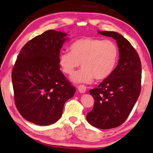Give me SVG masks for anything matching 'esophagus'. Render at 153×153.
<instances>
[{
    "label": "esophagus",
    "instance_id": "1",
    "mask_svg": "<svg viewBox=\"0 0 153 153\" xmlns=\"http://www.w3.org/2000/svg\"><path fill=\"white\" fill-rule=\"evenodd\" d=\"M77 88H78L79 92L80 93H85L86 91V87L85 85H79V86L77 87Z\"/></svg>",
    "mask_w": 153,
    "mask_h": 153
}]
</instances>
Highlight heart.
Masks as SVG:
<instances>
[{
  "mask_svg": "<svg viewBox=\"0 0 153 153\" xmlns=\"http://www.w3.org/2000/svg\"><path fill=\"white\" fill-rule=\"evenodd\" d=\"M71 52H63L59 62L67 75H72L80 66L83 68L75 73L72 80L76 83H90L96 78L106 79L115 70L119 50L115 42L110 40L84 37L73 41Z\"/></svg>",
  "mask_w": 153,
  "mask_h": 153,
  "instance_id": "1",
  "label": "heart"
}]
</instances>
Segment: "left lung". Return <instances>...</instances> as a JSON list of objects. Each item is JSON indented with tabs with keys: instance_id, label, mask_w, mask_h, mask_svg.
Instances as JSON below:
<instances>
[{
	"instance_id": "left-lung-1",
	"label": "left lung",
	"mask_w": 153,
	"mask_h": 153,
	"mask_svg": "<svg viewBox=\"0 0 153 153\" xmlns=\"http://www.w3.org/2000/svg\"><path fill=\"white\" fill-rule=\"evenodd\" d=\"M112 37L119 48L120 59L113 73L97 88L89 90L95 102L87 113L91 125L102 129L119 127L127 120L140 95L141 63L134 47L118 33L99 31Z\"/></svg>"
}]
</instances>
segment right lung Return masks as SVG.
<instances>
[{"mask_svg": "<svg viewBox=\"0 0 153 153\" xmlns=\"http://www.w3.org/2000/svg\"><path fill=\"white\" fill-rule=\"evenodd\" d=\"M66 35L48 30L36 36L22 48L13 66L16 107L22 117L36 125L56 123L62 117L64 103L75 92L59 62Z\"/></svg>", "mask_w": 153, "mask_h": 153, "instance_id": "1", "label": "right lung"}]
</instances>
